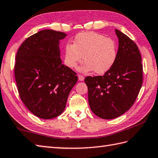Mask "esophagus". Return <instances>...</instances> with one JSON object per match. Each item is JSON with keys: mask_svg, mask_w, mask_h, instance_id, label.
<instances>
[{"mask_svg": "<svg viewBox=\"0 0 158 158\" xmlns=\"http://www.w3.org/2000/svg\"><path fill=\"white\" fill-rule=\"evenodd\" d=\"M78 77L79 81H83V80H84V77L81 75H78Z\"/></svg>", "mask_w": 158, "mask_h": 158, "instance_id": "obj_1", "label": "esophagus"}]
</instances>
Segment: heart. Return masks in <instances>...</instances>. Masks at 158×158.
<instances>
[{"mask_svg": "<svg viewBox=\"0 0 158 158\" xmlns=\"http://www.w3.org/2000/svg\"><path fill=\"white\" fill-rule=\"evenodd\" d=\"M117 55V46L111 39L94 32H81L74 39L73 44L66 45L64 61L73 69L82 61L83 56L85 62L79 69L80 71L104 74L115 64Z\"/></svg>", "mask_w": 158, "mask_h": 158, "instance_id": "1", "label": "heart"}]
</instances>
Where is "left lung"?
Returning <instances> with one entry per match:
<instances>
[{
  "instance_id": "obj_1",
  "label": "left lung",
  "mask_w": 158,
  "mask_h": 158,
  "mask_svg": "<svg viewBox=\"0 0 158 158\" xmlns=\"http://www.w3.org/2000/svg\"><path fill=\"white\" fill-rule=\"evenodd\" d=\"M115 33L119 48L115 64L102 76L85 78L90 109L105 119L126 113L135 103L143 84V64L138 47L119 30L115 29Z\"/></svg>"
}]
</instances>
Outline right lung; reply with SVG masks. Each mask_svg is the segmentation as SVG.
I'll return each mask as SVG.
<instances>
[{"instance_id": "right-lung-1", "label": "right lung", "mask_w": 158, "mask_h": 158, "mask_svg": "<svg viewBox=\"0 0 158 158\" xmlns=\"http://www.w3.org/2000/svg\"><path fill=\"white\" fill-rule=\"evenodd\" d=\"M66 36L62 32L43 30L26 39L16 53L14 74L19 97L39 118L59 116L78 79L60 58L59 41Z\"/></svg>"}]
</instances>
